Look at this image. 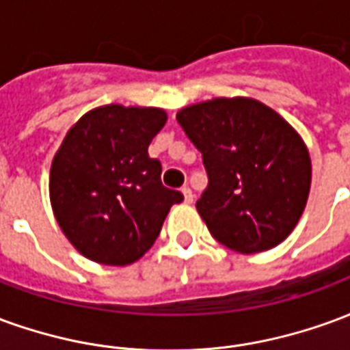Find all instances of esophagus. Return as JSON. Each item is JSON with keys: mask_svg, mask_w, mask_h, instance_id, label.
<instances>
[{"mask_svg": "<svg viewBox=\"0 0 350 350\" xmlns=\"http://www.w3.org/2000/svg\"><path fill=\"white\" fill-rule=\"evenodd\" d=\"M182 193H183V200H185L187 204H191V202H193V197H195V195H193V191L185 185V187H182Z\"/></svg>", "mask_w": 350, "mask_h": 350, "instance_id": "esophagus-1", "label": "esophagus"}]
</instances>
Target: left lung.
I'll list each match as a JSON object with an SVG mask.
<instances>
[{
	"label": "left lung",
	"mask_w": 350,
	"mask_h": 350,
	"mask_svg": "<svg viewBox=\"0 0 350 350\" xmlns=\"http://www.w3.org/2000/svg\"><path fill=\"white\" fill-rule=\"evenodd\" d=\"M176 120L202 153L208 187L197 210L213 238L243 255L283 242L311 187L309 152L293 125L250 97L197 103Z\"/></svg>",
	"instance_id": "8db88e82"
}]
</instances>
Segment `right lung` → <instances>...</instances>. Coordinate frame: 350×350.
Here are the masks:
<instances>
[{
  "label": "right lung",
  "instance_id": "1",
  "mask_svg": "<svg viewBox=\"0 0 350 350\" xmlns=\"http://www.w3.org/2000/svg\"><path fill=\"white\" fill-rule=\"evenodd\" d=\"M165 123L163 108L105 105L65 135L50 168V204L67 240L90 260H138L183 200L161 183V163L148 155Z\"/></svg>",
  "mask_w": 350,
  "mask_h": 350
}]
</instances>
